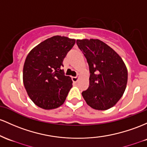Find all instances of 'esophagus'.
<instances>
[{
  "mask_svg": "<svg viewBox=\"0 0 147 147\" xmlns=\"http://www.w3.org/2000/svg\"><path fill=\"white\" fill-rule=\"evenodd\" d=\"M72 82L76 83V82L78 81V77H72Z\"/></svg>",
  "mask_w": 147,
  "mask_h": 147,
  "instance_id": "obj_1",
  "label": "esophagus"
}]
</instances>
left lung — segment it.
<instances>
[{
    "label": "left lung",
    "mask_w": 147,
    "mask_h": 147,
    "mask_svg": "<svg viewBox=\"0 0 147 147\" xmlns=\"http://www.w3.org/2000/svg\"><path fill=\"white\" fill-rule=\"evenodd\" d=\"M89 66L88 89L82 93L87 104L95 109H109L123 96L128 71L121 58L100 40H77Z\"/></svg>",
    "instance_id": "left-lung-1"
}]
</instances>
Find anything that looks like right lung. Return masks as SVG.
<instances>
[{
	"mask_svg": "<svg viewBox=\"0 0 147 147\" xmlns=\"http://www.w3.org/2000/svg\"><path fill=\"white\" fill-rule=\"evenodd\" d=\"M75 40L56 35L29 52L23 70L24 84L31 100L45 109H55L65 102L72 81L62 70L63 61Z\"/></svg>",
	"mask_w": 147,
	"mask_h": 147,
	"instance_id": "obj_1",
	"label": "right lung"
}]
</instances>
